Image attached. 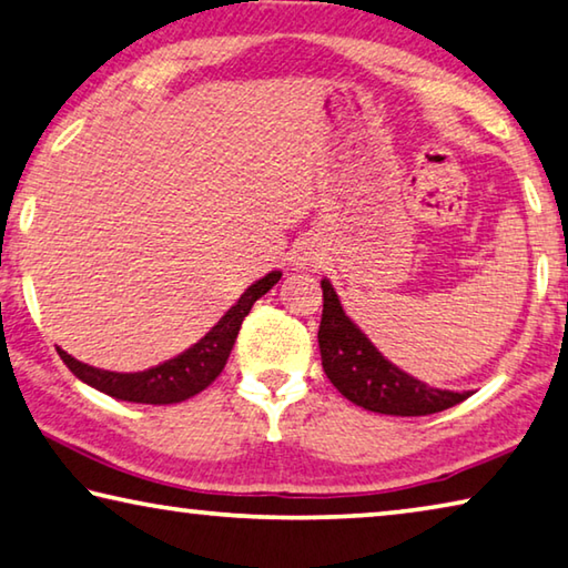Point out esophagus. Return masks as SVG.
I'll list each match as a JSON object with an SVG mask.
<instances>
[{
    "mask_svg": "<svg viewBox=\"0 0 568 568\" xmlns=\"http://www.w3.org/2000/svg\"><path fill=\"white\" fill-rule=\"evenodd\" d=\"M293 265H298V267L318 265V252H313L311 247L298 250V252H295V255H293Z\"/></svg>",
    "mask_w": 568,
    "mask_h": 568,
    "instance_id": "esophagus-1",
    "label": "esophagus"
}]
</instances>
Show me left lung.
Wrapping results in <instances>:
<instances>
[{
  "label": "left lung",
  "mask_w": 568,
  "mask_h": 568,
  "mask_svg": "<svg viewBox=\"0 0 568 568\" xmlns=\"http://www.w3.org/2000/svg\"><path fill=\"white\" fill-rule=\"evenodd\" d=\"M321 287L323 316L318 346L323 372L348 402L368 412L394 414V417H425L470 397V392L435 389L394 366L346 316L344 305L326 277L321 281Z\"/></svg>",
  "instance_id": "obj_1"
}]
</instances>
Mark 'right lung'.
I'll return each instance as SVG.
<instances>
[{"label":"right lung","mask_w":568,"mask_h":568,"mask_svg":"<svg viewBox=\"0 0 568 568\" xmlns=\"http://www.w3.org/2000/svg\"><path fill=\"white\" fill-rule=\"evenodd\" d=\"M281 270H273V273H267L265 277L252 283L247 291L240 295V301L224 313L217 321V326L206 333L204 338L196 341V344L192 348H186L184 354L169 358V362L159 366H151L146 372H105V368H95L78 362V358H73L62 348H58V354L80 382H85L88 386H93V389L103 392L113 399L136 404L184 402L206 389V386L222 374V368L230 358V351L235 346L242 321H245L255 301L263 298L270 287L281 281Z\"/></svg>","instance_id":"1"}]
</instances>
